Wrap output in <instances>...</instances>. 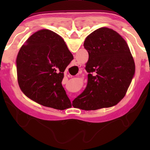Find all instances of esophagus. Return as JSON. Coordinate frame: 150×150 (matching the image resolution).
<instances>
[{"mask_svg": "<svg viewBox=\"0 0 150 150\" xmlns=\"http://www.w3.org/2000/svg\"><path fill=\"white\" fill-rule=\"evenodd\" d=\"M74 67H79V64H78V63H77V62H75H75H74ZM79 72H81V69H79Z\"/></svg>", "mask_w": 150, "mask_h": 150, "instance_id": "esophagus-1", "label": "esophagus"}]
</instances>
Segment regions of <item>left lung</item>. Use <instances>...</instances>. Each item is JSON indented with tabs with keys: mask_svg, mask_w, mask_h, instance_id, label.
Wrapping results in <instances>:
<instances>
[{
	"mask_svg": "<svg viewBox=\"0 0 150 150\" xmlns=\"http://www.w3.org/2000/svg\"><path fill=\"white\" fill-rule=\"evenodd\" d=\"M84 47L88 53L87 85L73 106L94 110L116 105L125 96L135 72L127 43L115 30L100 28L87 37Z\"/></svg>",
	"mask_w": 150,
	"mask_h": 150,
	"instance_id": "1",
	"label": "left lung"
}]
</instances>
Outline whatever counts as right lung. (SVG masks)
I'll list each match as a JSON object with an SVG mask.
<instances>
[{
    "mask_svg": "<svg viewBox=\"0 0 150 150\" xmlns=\"http://www.w3.org/2000/svg\"><path fill=\"white\" fill-rule=\"evenodd\" d=\"M73 56L62 37L49 30L32 34L16 58L19 87L25 95L44 106L57 110L71 103L62 82Z\"/></svg>",
    "mask_w": 150,
    "mask_h": 150,
    "instance_id": "right-lung-1",
    "label": "right lung"
}]
</instances>
